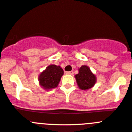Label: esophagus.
<instances>
[{
    "mask_svg": "<svg viewBox=\"0 0 132 132\" xmlns=\"http://www.w3.org/2000/svg\"><path fill=\"white\" fill-rule=\"evenodd\" d=\"M66 73H67V74H68V75H73V71H67Z\"/></svg>",
    "mask_w": 132,
    "mask_h": 132,
    "instance_id": "obj_1",
    "label": "esophagus"
}]
</instances>
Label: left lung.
<instances>
[{
  "label": "left lung",
  "instance_id": "obj_1",
  "mask_svg": "<svg viewBox=\"0 0 132 132\" xmlns=\"http://www.w3.org/2000/svg\"><path fill=\"white\" fill-rule=\"evenodd\" d=\"M75 77L79 88L85 90L91 88L96 82V76L87 65L81 66L79 69V73Z\"/></svg>",
  "mask_w": 132,
  "mask_h": 132
}]
</instances>
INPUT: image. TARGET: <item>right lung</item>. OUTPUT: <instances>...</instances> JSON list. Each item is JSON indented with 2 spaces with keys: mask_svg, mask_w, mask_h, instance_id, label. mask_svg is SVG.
<instances>
[{
  "mask_svg": "<svg viewBox=\"0 0 132 132\" xmlns=\"http://www.w3.org/2000/svg\"><path fill=\"white\" fill-rule=\"evenodd\" d=\"M64 72L60 66L50 65L39 75V85L44 89L50 90L57 87Z\"/></svg>",
  "mask_w": 132,
  "mask_h": 132,
  "instance_id": "obj_1",
  "label": "right lung"
}]
</instances>
